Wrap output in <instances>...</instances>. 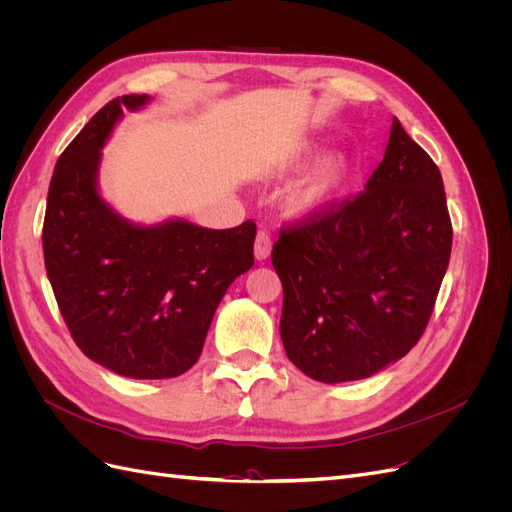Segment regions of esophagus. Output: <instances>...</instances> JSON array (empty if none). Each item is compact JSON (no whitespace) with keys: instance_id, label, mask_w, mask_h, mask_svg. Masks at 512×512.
<instances>
[{"instance_id":"34e87169","label":"esophagus","mask_w":512,"mask_h":512,"mask_svg":"<svg viewBox=\"0 0 512 512\" xmlns=\"http://www.w3.org/2000/svg\"><path fill=\"white\" fill-rule=\"evenodd\" d=\"M271 250H273V241L269 237V232L260 230L256 235V243H254V256L256 260H267L271 256Z\"/></svg>"}]
</instances>
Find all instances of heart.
<instances>
[{"label": "heart", "mask_w": 512, "mask_h": 512, "mask_svg": "<svg viewBox=\"0 0 512 512\" xmlns=\"http://www.w3.org/2000/svg\"><path fill=\"white\" fill-rule=\"evenodd\" d=\"M305 151L299 160H307ZM356 177V160L350 151H331L314 168L294 181L282 198V209L292 220H312L333 209L346 196Z\"/></svg>", "instance_id": "b5f03b06"}]
</instances>
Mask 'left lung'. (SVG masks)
Instances as JSON below:
<instances>
[{
  "label": "left lung",
  "instance_id": "obj_1",
  "mask_svg": "<svg viewBox=\"0 0 512 512\" xmlns=\"http://www.w3.org/2000/svg\"><path fill=\"white\" fill-rule=\"evenodd\" d=\"M451 245L440 168L393 117L365 192L294 224L273 245L288 359L327 384L399 361L427 327Z\"/></svg>",
  "mask_w": 512,
  "mask_h": 512
}]
</instances>
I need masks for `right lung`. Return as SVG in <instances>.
<instances>
[{
  "instance_id": "obj_1",
  "label": "right lung",
  "mask_w": 512,
  "mask_h": 512,
  "mask_svg": "<svg viewBox=\"0 0 512 512\" xmlns=\"http://www.w3.org/2000/svg\"><path fill=\"white\" fill-rule=\"evenodd\" d=\"M149 102L115 98L76 134L55 164L42 230L46 275L76 346L136 380L175 378L198 361L228 286L254 265L256 239L252 222L136 224L102 198V149L123 111Z\"/></svg>"
}]
</instances>
